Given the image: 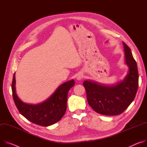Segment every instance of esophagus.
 <instances>
[{
  "label": "esophagus",
  "instance_id": "34e87169",
  "mask_svg": "<svg viewBox=\"0 0 147 147\" xmlns=\"http://www.w3.org/2000/svg\"><path fill=\"white\" fill-rule=\"evenodd\" d=\"M83 78V74L82 73H79L78 75H77V76H76V79L79 80H81Z\"/></svg>",
  "mask_w": 147,
  "mask_h": 147
}]
</instances>
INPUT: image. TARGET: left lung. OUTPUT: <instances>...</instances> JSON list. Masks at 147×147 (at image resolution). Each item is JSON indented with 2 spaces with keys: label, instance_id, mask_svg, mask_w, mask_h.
I'll return each mask as SVG.
<instances>
[{
  "label": "left lung",
  "instance_id": "obj_1",
  "mask_svg": "<svg viewBox=\"0 0 147 147\" xmlns=\"http://www.w3.org/2000/svg\"><path fill=\"white\" fill-rule=\"evenodd\" d=\"M123 44L129 71L122 82L113 86H105L88 80L83 83L88 104L101 115L115 116L122 113L134 100L138 90L137 63L130 48L125 42Z\"/></svg>",
  "mask_w": 147,
  "mask_h": 147
}]
</instances>
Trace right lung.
Wrapping results in <instances>:
<instances>
[{
	"label": "right lung",
	"mask_w": 147,
	"mask_h": 147,
	"mask_svg": "<svg viewBox=\"0 0 147 147\" xmlns=\"http://www.w3.org/2000/svg\"><path fill=\"white\" fill-rule=\"evenodd\" d=\"M15 73L11 84L12 94L18 110L30 121L41 126H49L59 121L67 110V96L75 85L71 80L60 85L47 100L38 105H28L22 102L16 93Z\"/></svg>",
	"instance_id": "add662e5"
}]
</instances>
